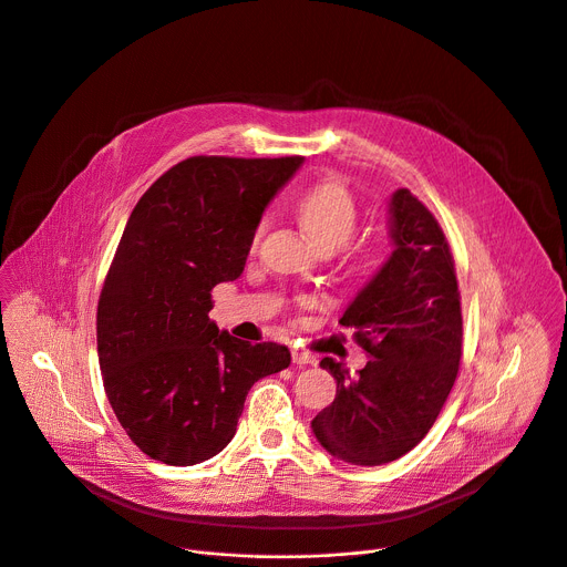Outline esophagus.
Wrapping results in <instances>:
<instances>
[{
  "label": "esophagus",
  "instance_id": "34e87169",
  "mask_svg": "<svg viewBox=\"0 0 567 567\" xmlns=\"http://www.w3.org/2000/svg\"><path fill=\"white\" fill-rule=\"evenodd\" d=\"M291 360H293V364H298V367H302V364H316V362H318L316 355H311V353L305 351V349H293V351H291Z\"/></svg>",
  "mask_w": 567,
  "mask_h": 567
}]
</instances>
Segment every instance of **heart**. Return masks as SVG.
<instances>
[{"label":"heart","instance_id":"b5f03b06","mask_svg":"<svg viewBox=\"0 0 567 567\" xmlns=\"http://www.w3.org/2000/svg\"><path fill=\"white\" fill-rule=\"evenodd\" d=\"M298 218L307 236L320 249H338L347 245L358 225V209L342 182L327 179L313 184L298 200ZM258 227V236L262 234Z\"/></svg>","mask_w":567,"mask_h":567}]
</instances>
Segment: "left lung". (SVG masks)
Masks as SVG:
<instances>
[{
    "label": "left lung",
    "instance_id": "obj_1",
    "mask_svg": "<svg viewBox=\"0 0 567 567\" xmlns=\"http://www.w3.org/2000/svg\"><path fill=\"white\" fill-rule=\"evenodd\" d=\"M392 254L355 298L340 324L371 360L351 375L322 358L336 399L311 421L316 441L338 461L385 465L434 425L461 360V296L447 240L434 216L408 192L388 200Z\"/></svg>",
    "mask_w": 567,
    "mask_h": 567
}]
</instances>
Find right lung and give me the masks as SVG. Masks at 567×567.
I'll return each mask as SVG.
<instances>
[{
    "instance_id": "add662e5",
    "label": "right lung",
    "mask_w": 567,
    "mask_h": 567,
    "mask_svg": "<svg viewBox=\"0 0 567 567\" xmlns=\"http://www.w3.org/2000/svg\"><path fill=\"white\" fill-rule=\"evenodd\" d=\"M302 162L188 157L135 205L102 287L97 355L109 403L146 456L186 467L220 454L251 385L289 367L285 344L238 340L209 311Z\"/></svg>"
}]
</instances>
